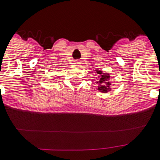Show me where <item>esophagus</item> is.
Here are the masks:
<instances>
[{
  "mask_svg": "<svg viewBox=\"0 0 160 160\" xmlns=\"http://www.w3.org/2000/svg\"><path fill=\"white\" fill-rule=\"evenodd\" d=\"M74 64H75V65H78V64H80V62H78V61H76L75 62H74Z\"/></svg>",
  "mask_w": 160,
  "mask_h": 160,
  "instance_id": "1",
  "label": "esophagus"
}]
</instances>
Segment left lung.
Here are the masks:
<instances>
[{"label": "left lung", "mask_w": 160, "mask_h": 160, "mask_svg": "<svg viewBox=\"0 0 160 160\" xmlns=\"http://www.w3.org/2000/svg\"><path fill=\"white\" fill-rule=\"evenodd\" d=\"M96 73H98V87L97 90H99L102 93H108L111 90V82H110L111 80V76L109 73H104L102 70H95Z\"/></svg>", "instance_id": "obj_1"}]
</instances>
